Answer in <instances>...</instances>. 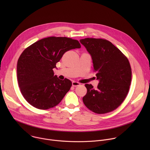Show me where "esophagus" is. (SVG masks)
I'll return each instance as SVG.
<instances>
[{
  "mask_svg": "<svg viewBox=\"0 0 150 150\" xmlns=\"http://www.w3.org/2000/svg\"><path fill=\"white\" fill-rule=\"evenodd\" d=\"M72 85L73 87H77V86H78V85H80V83H79L78 82H76V81H73L72 82Z\"/></svg>",
  "mask_w": 150,
  "mask_h": 150,
  "instance_id": "esophagus-1",
  "label": "esophagus"
}]
</instances>
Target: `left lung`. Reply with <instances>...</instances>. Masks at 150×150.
<instances>
[{
    "label": "left lung",
    "mask_w": 150,
    "mask_h": 150,
    "mask_svg": "<svg viewBox=\"0 0 150 150\" xmlns=\"http://www.w3.org/2000/svg\"><path fill=\"white\" fill-rule=\"evenodd\" d=\"M93 60L99 81L96 88L85 84L87 93L82 100L93 112H110L122 104L129 91L132 71L129 60L111 42L101 38L80 40Z\"/></svg>",
    "instance_id": "8db88e82"
}]
</instances>
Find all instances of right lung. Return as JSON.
<instances>
[{
	"mask_svg": "<svg viewBox=\"0 0 150 150\" xmlns=\"http://www.w3.org/2000/svg\"><path fill=\"white\" fill-rule=\"evenodd\" d=\"M79 48L81 45L76 40L50 37L24 50L18 60L17 78L21 92L28 103L46 110L62 101L72 82L67 78L59 79L53 69L66 52Z\"/></svg>",
	"mask_w": 150,
	"mask_h": 150,
	"instance_id": "obj_1",
	"label": "right lung"
}]
</instances>
